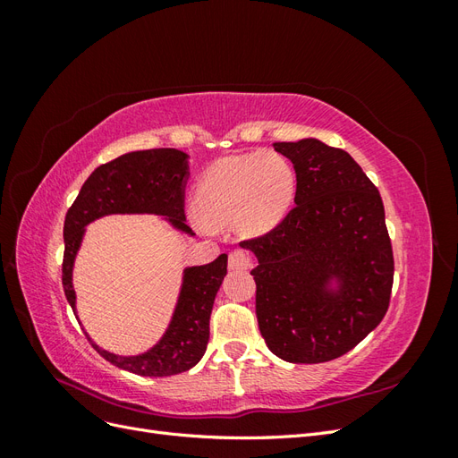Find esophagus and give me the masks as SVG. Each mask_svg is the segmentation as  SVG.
Instances as JSON below:
<instances>
[{"instance_id": "1", "label": "esophagus", "mask_w": 458, "mask_h": 458, "mask_svg": "<svg viewBox=\"0 0 458 458\" xmlns=\"http://www.w3.org/2000/svg\"><path fill=\"white\" fill-rule=\"evenodd\" d=\"M252 266V259L244 250H233L229 254V269L233 271H244Z\"/></svg>"}]
</instances>
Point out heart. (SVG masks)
Wrapping results in <instances>:
<instances>
[{
  "label": "heart",
  "mask_w": 458,
  "mask_h": 458,
  "mask_svg": "<svg viewBox=\"0 0 458 458\" xmlns=\"http://www.w3.org/2000/svg\"><path fill=\"white\" fill-rule=\"evenodd\" d=\"M296 195L293 164L273 150H254L214 162L195 191V214L204 225H234L241 237L258 239L288 214Z\"/></svg>",
  "instance_id": "b5f03b06"
}]
</instances>
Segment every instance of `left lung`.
<instances>
[{
  "mask_svg": "<svg viewBox=\"0 0 458 458\" xmlns=\"http://www.w3.org/2000/svg\"><path fill=\"white\" fill-rule=\"evenodd\" d=\"M294 165V208L271 233L241 242L258 266L256 317L288 363L353 350L390 303L394 254L378 189L348 152L313 140L275 143Z\"/></svg>",
  "mask_w": 458,
  "mask_h": 458,
  "instance_id": "left-lung-1",
  "label": "left lung"
}]
</instances>
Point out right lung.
Wrapping results in <instances>:
<instances>
[{
    "instance_id": "add662e5",
    "label": "right lung",
    "mask_w": 458,
    "mask_h": 458,
    "mask_svg": "<svg viewBox=\"0 0 458 458\" xmlns=\"http://www.w3.org/2000/svg\"><path fill=\"white\" fill-rule=\"evenodd\" d=\"M189 179V155L177 148L135 150L99 165L81 185L64 219V296L78 318L72 284L76 254L91 221L113 214L160 216L175 231L192 237L185 224L183 197ZM227 275V254L206 266L185 267L172 318L160 340L143 353L116 355L88 340L101 357L140 377H172L195 367L210 338V315L217 290Z\"/></svg>"
}]
</instances>
